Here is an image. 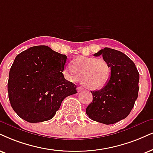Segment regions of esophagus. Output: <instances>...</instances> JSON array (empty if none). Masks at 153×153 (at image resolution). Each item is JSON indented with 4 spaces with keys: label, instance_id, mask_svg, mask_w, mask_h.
Listing matches in <instances>:
<instances>
[{
    "label": "esophagus",
    "instance_id": "1",
    "mask_svg": "<svg viewBox=\"0 0 153 153\" xmlns=\"http://www.w3.org/2000/svg\"><path fill=\"white\" fill-rule=\"evenodd\" d=\"M77 90H78V92H82V91L84 90V88H83L82 86H78V88H77Z\"/></svg>",
    "mask_w": 153,
    "mask_h": 153
}]
</instances>
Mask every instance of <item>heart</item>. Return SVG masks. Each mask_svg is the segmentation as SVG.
I'll list each match as a JSON object with an SVG mask.
<instances>
[{"label":"heart","instance_id":"heart-1","mask_svg":"<svg viewBox=\"0 0 153 153\" xmlns=\"http://www.w3.org/2000/svg\"><path fill=\"white\" fill-rule=\"evenodd\" d=\"M111 67L104 58L78 56L68 65L64 73L72 80L81 79L82 84L91 90L102 88L111 76Z\"/></svg>","mask_w":153,"mask_h":153}]
</instances>
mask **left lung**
I'll list each match as a JSON object with an SVG mask.
<instances>
[{
	"label": "left lung",
	"mask_w": 153,
	"mask_h": 153,
	"mask_svg": "<svg viewBox=\"0 0 153 153\" xmlns=\"http://www.w3.org/2000/svg\"><path fill=\"white\" fill-rule=\"evenodd\" d=\"M100 55L109 63L111 76L101 90L91 91L93 97L86 114L93 121L108 125L130 114L138 98L139 73L135 63L122 52L106 47L94 54Z\"/></svg>",
	"instance_id": "1"
}]
</instances>
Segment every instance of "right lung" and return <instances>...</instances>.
<instances>
[{
	"label": "right lung",
	"instance_id": "add662e5",
	"mask_svg": "<svg viewBox=\"0 0 153 153\" xmlns=\"http://www.w3.org/2000/svg\"><path fill=\"white\" fill-rule=\"evenodd\" d=\"M67 56L47 46H36L21 52L9 73L8 97L21 119L30 123L51 119L65 97L77 93L76 85L63 71Z\"/></svg>",
	"mask_w": 153,
	"mask_h": 153
}]
</instances>
